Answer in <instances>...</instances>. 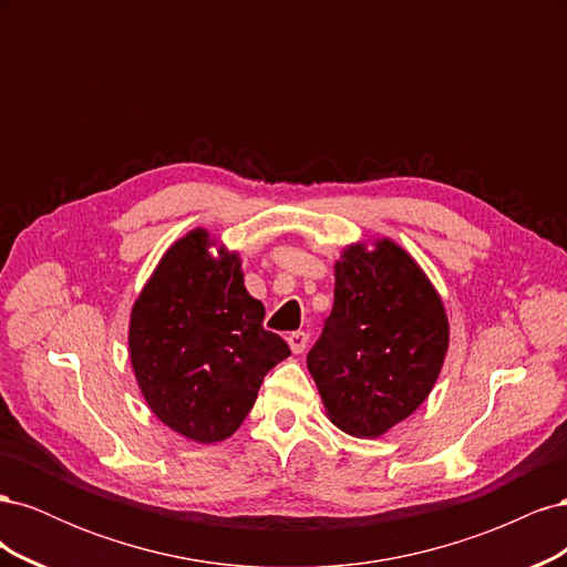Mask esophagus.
I'll use <instances>...</instances> for the list:
<instances>
[{"label": "esophagus", "mask_w": 567, "mask_h": 567, "mask_svg": "<svg viewBox=\"0 0 567 567\" xmlns=\"http://www.w3.org/2000/svg\"><path fill=\"white\" fill-rule=\"evenodd\" d=\"M307 340H310V336H307L305 331H293V333L288 336V346H290V350H293L296 354H300L307 348Z\"/></svg>", "instance_id": "1"}]
</instances>
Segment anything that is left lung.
I'll return each mask as SVG.
<instances>
[{
  "instance_id": "1",
  "label": "left lung",
  "mask_w": 567,
  "mask_h": 567,
  "mask_svg": "<svg viewBox=\"0 0 567 567\" xmlns=\"http://www.w3.org/2000/svg\"><path fill=\"white\" fill-rule=\"evenodd\" d=\"M333 271V310L307 369L333 425L381 437L431 394L450 350L447 310L390 238L342 248Z\"/></svg>"
}]
</instances>
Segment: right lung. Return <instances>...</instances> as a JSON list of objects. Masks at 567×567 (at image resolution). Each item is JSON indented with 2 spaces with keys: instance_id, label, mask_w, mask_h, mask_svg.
<instances>
[{
  "instance_id": "add662e5",
  "label": "right lung",
  "mask_w": 567,
  "mask_h": 567,
  "mask_svg": "<svg viewBox=\"0 0 567 567\" xmlns=\"http://www.w3.org/2000/svg\"><path fill=\"white\" fill-rule=\"evenodd\" d=\"M262 319L265 305L244 286L241 255L203 227L177 238L130 312L134 379L153 414L200 444L231 437L267 371L290 354Z\"/></svg>"
}]
</instances>
